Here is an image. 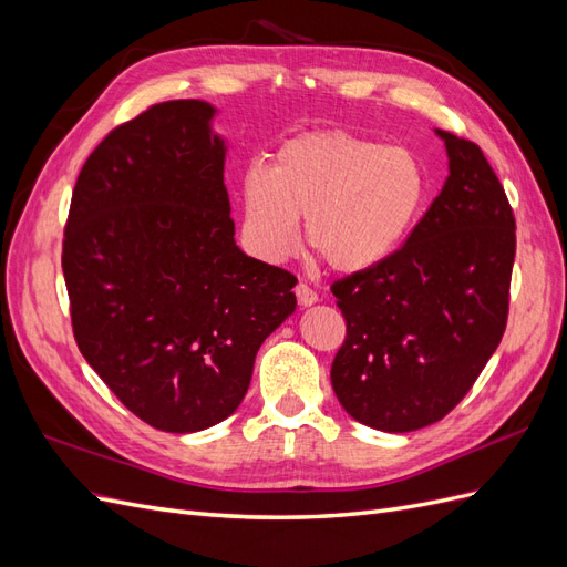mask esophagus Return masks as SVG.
I'll use <instances>...</instances> for the list:
<instances>
[{
	"label": "esophagus",
	"instance_id": "1",
	"mask_svg": "<svg viewBox=\"0 0 567 567\" xmlns=\"http://www.w3.org/2000/svg\"><path fill=\"white\" fill-rule=\"evenodd\" d=\"M296 298H298V302L302 307H310V305H315L319 300V296L315 293V290L307 286V284H302V281L296 286Z\"/></svg>",
	"mask_w": 567,
	"mask_h": 567
}]
</instances>
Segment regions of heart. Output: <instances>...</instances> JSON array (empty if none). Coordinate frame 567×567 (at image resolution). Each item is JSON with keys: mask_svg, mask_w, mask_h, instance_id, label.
<instances>
[{"mask_svg": "<svg viewBox=\"0 0 567 567\" xmlns=\"http://www.w3.org/2000/svg\"><path fill=\"white\" fill-rule=\"evenodd\" d=\"M427 198L421 158L406 146L348 130L290 136L271 167L252 163L238 182L244 246L262 262H284L305 244L333 271L359 274L398 252Z\"/></svg>", "mask_w": 567, "mask_h": 567, "instance_id": "b5f03b06", "label": "heart"}]
</instances>
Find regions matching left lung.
Masks as SVG:
<instances>
[{
	"label": "left lung",
	"instance_id": "8db88e82",
	"mask_svg": "<svg viewBox=\"0 0 567 567\" xmlns=\"http://www.w3.org/2000/svg\"><path fill=\"white\" fill-rule=\"evenodd\" d=\"M435 132L450 158L440 196L398 252L331 286L348 326L333 392L354 421L383 433L447 416L508 319L516 217L480 146Z\"/></svg>",
	"mask_w": 567,
	"mask_h": 567
}]
</instances>
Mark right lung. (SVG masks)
Returning a JSON list of instances; mask_svg holds the SVG:
<instances>
[{
	"instance_id": "obj_1",
	"label": "right lung",
	"mask_w": 567,
	"mask_h": 567,
	"mask_svg": "<svg viewBox=\"0 0 567 567\" xmlns=\"http://www.w3.org/2000/svg\"><path fill=\"white\" fill-rule=\"evenodd\" d=\"M215 109L165 101L82 165L63 234L75 342L134 416L196 433L246 398L255 354L296 310L293 274L234 241Z\"/></svg>"
}]
</instances>
